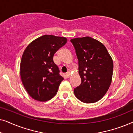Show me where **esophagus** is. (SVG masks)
Returning a JSON list of instances; mask_svg holds the SVG:
<instances>
[{
    "label": "esophagus",
    "instance_id": "obj_1",
    "mask_svg": "<svg viewBox=\"0 0 133 133\" xmlns=\"http://www.w3.org/2000/svg\"><path fill=\"white\" fill-rule=\"evenodd\" d=\"M70 77V72H68L66 74V78H69Z\"/></svg>",
    "mask_w": 133,
    "mask_h": 133
}]
</instances>
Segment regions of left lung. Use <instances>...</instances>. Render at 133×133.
<instances>
[{"mask_svg": "<svg viewBox=\"0 0 133 133\" xmlns=\"http://www.w3.org/2000/svg\"><path fill=\"white\" fill-rule=\"evenodd\" d=\"M79 62L81 83L74 90L76 97L83 103L99 101L111 83L113 62L103 43L91 37L70 40Z\"/></svg>", "mask_w": 133, "mask_h": 133, "instance_id": "left-lung-1", "label": "left lung"}]
</instances>
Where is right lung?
<instances>
[{
  "label": "right lung",
  "instance_id": "1",
  "mask_svg": "<svg viewBox=\"0 0 133 133\" xmlns=\"http://www.w3.org/2000/svg\"><path fill=\"white\" fill-rule=\"evenodd\" d=\"M66 42L65 37L44 35L31 42L25 50L20 74L23 87L32 99L45 102L57 93L63 77L59 74L53 56Z\"/></svg>",
  "mask_w": 133,
  "mask_h": 133
}]
</instances>
